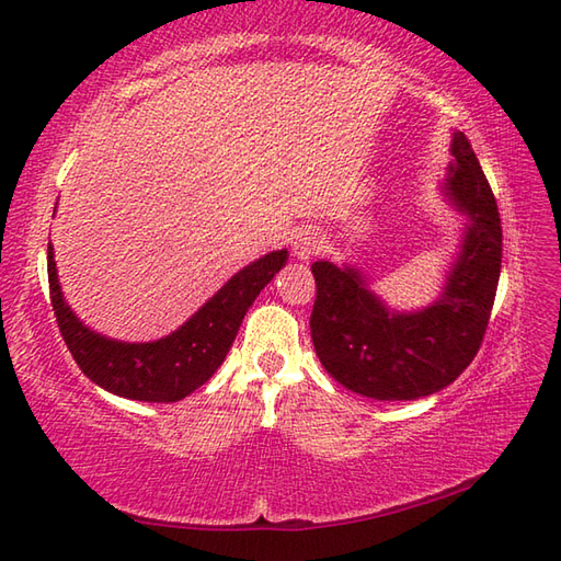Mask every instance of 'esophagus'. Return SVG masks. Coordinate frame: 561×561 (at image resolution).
Listing matches in <instances>:
<instances>
[{
  "label": "esophagus",
  "mask_w": 561,
  "mask_h": 561,
  "mask_svg": "<svg viewBox=\"0 0 561 561\" xmlns=\"http://www.w3.org/2000/svg\"><path fill=\"white\" fill-rule=\"evenodd\" d=\"M323 250V238L317 228H302L293 238V252L297 259H311Z\"/></svg>",
  "instance_id": "esophagus-1"
}]
</instances>
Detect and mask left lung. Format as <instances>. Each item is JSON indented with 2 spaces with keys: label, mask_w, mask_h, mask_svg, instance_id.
<instances>
[{
  "label": "left lung",
  "mask_w": 561,
  "mask_h": 561,
  "mask_svg": "<svg viewBox=\"0 0 561 561\" xmlns=\"http://www.w3.org/2000/svg\"><path fill=\"white\" fill-rule=\"evenodd\" d=\"M447 195L471 216L445 293L416 313H392L354 268L313 262L311 340L323 368L374 400H419L443 390L483 343L502 266L500 211L463 133H455Z\"/></svg>",
  "instance_id": "1"
}]
</instances>
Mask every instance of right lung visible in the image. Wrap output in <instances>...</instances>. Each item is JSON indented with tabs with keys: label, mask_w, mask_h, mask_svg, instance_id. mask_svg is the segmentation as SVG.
Returning <instances> with one entry per match:
<instances>
[{
	"label": "right lung",
	"mask_w": 561,
	"mask_h": 561,
	"mask_svg": "<svg viewBox=\"0 0 561 561\" xmlns=\"http://www.w3.org/2000/svg\"><path fill=\"white\" fill-rule=\"evenodd\" d=\"M285 259V250L271 252L242 268L193 319L157 343H116L80 323L61 297L51 248H47L49 299L66 347L92 383L128 400L178 402L207 383L224 364L244 313Z\"/></svg>",
	"instance_id": "1"
}]
</instances>
